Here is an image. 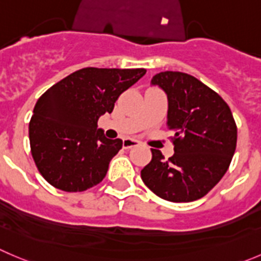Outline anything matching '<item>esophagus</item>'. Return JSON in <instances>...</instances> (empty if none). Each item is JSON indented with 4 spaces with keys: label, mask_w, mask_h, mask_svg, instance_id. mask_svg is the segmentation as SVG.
<instances>
[{
    "label": "esophagus",
    "mask_w": 261,
    "mask_h": 261,
    "mask_svg": "<svg viewBox=\"0 0 261 261\" xmlns=\"http://www.w3.org/2000/svg\"><path fill=\"white\" fill-rule=\"evenodd\" d=\"M138 145V141L133 140V138H125L123 140V147L124 148H130L133 146H137Z\"/></svg>",
    "instance_id": "1"
}]
</instances>
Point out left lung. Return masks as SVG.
Wrapping results in <instances>:
<instances>
[{
  "label": "left lung",
  "instance_id": "left-lung-1",
  "mask_svg": "<svg viewBox=\"0 0 261 261\" xmlns=\"http://www.w3.org/2000/svg\"><path fill=\"white\" fill-rule=\"evenodd\" d=\"M168 96V129L174 155L166 160L151 148L141 170L143 183L159 197L191 202L206 195L229 168L237 145V125L224 100L190 74L161 71L151 79Z\"/></svg>",
  "mask_w": 261,
  "mask_h": 261
}]
</instances>
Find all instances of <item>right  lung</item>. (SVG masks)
<instances>
[{
  "mask_svg": "<svg viewBox=\"0 0 261 261\" xmlns=\"http://www.w3.org/2000/svg\"><path fill=\"white\" fill-rule=\"evenodd\" d=\"M146 74L145 69L84 68L47 89L29 123L33 160L55 188L82 192L105 178L123 146L109 140L97 121L113 113L119 96Z\"/></svg>",
  "mask_w": 261,
  "mask_h": 261,
  "instance_id": "add662e5",
  "label": "right lung"
}]
</instances>
